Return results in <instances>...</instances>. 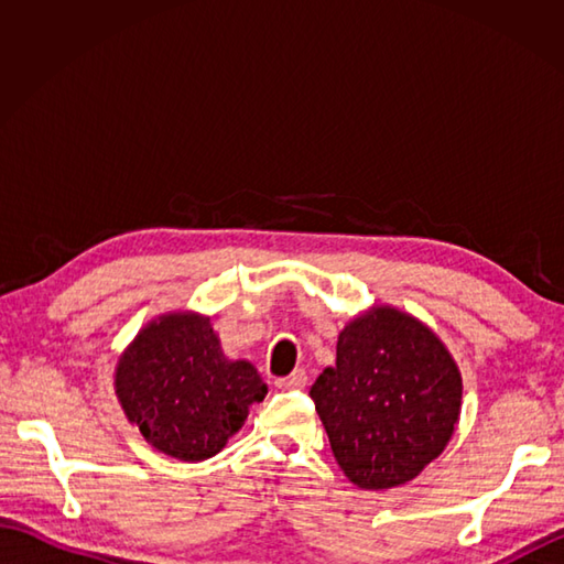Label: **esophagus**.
Wrapping results in <instances>:
<instances>
[{"label":"esophagus","mask_w":564,"mask_h":564,"mask_svg":"<svg viewBox=\"0 0 564 564\" xmlns=\"http://www.w3.org/2000/svg\"><path fill=\"white\" fill-rule=\"evenodd\" d=\"M305 382H307V373H305V370H303V368H295L291 376L275 378L273 386L279 388V390H301V388H305Z\"/></svg>","instance_id":"obj_1"}]
</instances>
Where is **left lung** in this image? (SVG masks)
Segmentation results:
<instances>
[{
	"mask_svg": "<svg viewBox=\"0 0 564 564\" xmlns=\"http://www.w3.org/2000/svg\"><path fill=\"white\" fill-rule=\"evenodd\" d=\"M463 382L422 322L373 307L339 334L337 366L310 398L344 475L361 489L410 482L438 458L460 414Z\"/></svg>",
	"mask_w": 564,
	"mask_h": 564,
	"instance_id": "8db88e82",
	"label": "left lung"
}]
</instances>
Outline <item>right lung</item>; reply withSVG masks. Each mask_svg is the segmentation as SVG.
I'll return each instance as SVG.
<instances>
[{
    "label": "right lung",
    "mask_w": 564,
    "mask_h": 564,
    "mask_svg": "<svg viewBox=\"0 0 564 564\" xmlns=\"http://www.w3.org/2000/svg\"><path fill=\"white\" fill-rule=\"evenodd\" d=\"M116 394L154 448L206 460L242 429L267 386L247 361H227L208 319L170 315L138 334L116 370Z\"/></svg>",
    "instance_id": "1"
}]
</instances>
